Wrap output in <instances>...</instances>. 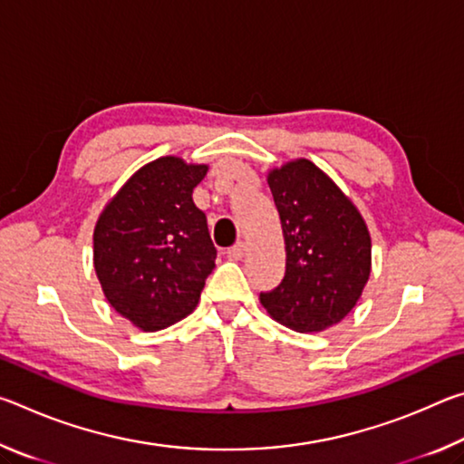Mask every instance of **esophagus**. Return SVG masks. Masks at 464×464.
Returning a JSON list of instances; mask_svg holds the SVG:
<instances>
[{"label":"esophagus","instance_id":"esophagus-1","mask_svg":"<svg viewBox=\"0 0 464 464\" xmlns=\"http://www.w3.org/2000/svg\"><path fill=\"white\" fill-rule=\"evenodd\" d=\"M243 254H246V243H243V241L235 243L233 247L227 249V257H231V260H241Z\"/></svg>","mask_w":464,"mask_h":464}]
</instances>
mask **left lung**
<instances>
[{
  "label": "left lung",
  "mask_w": 464,
  "mask_h": 464,
  "mask_svg": "<svg viewBox=\"0 0 464 464\" xmlns=\"http://www.w3.org/2000/svg\"><path fill=\"white\" fill-rule=\"evenodd\" d=\"M286 243V272L260 293L272 319L295 332L332 327L354 309L371 276V235L354 204L307 160L270 171Z\"/></svg>",
  "instance_id": "1"
}]
</instances>
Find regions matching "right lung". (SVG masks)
Segmentation results:
<instances>
[{
  "label": "right lung",
  "instance_id": "obj_1",
  "mask_svg": "<svg viewBox=\"0 0 464 464\" xmlns=\"http://www.w3.org/2000/svg\"><path fill=\"white\" fill-rule=\"evenodd\" d=\"M207 166L161 157L110 200L93 231V266L108 303L143 332L196 309L217 247L192 200Z\"/></svg>",
  "mask_w": 464,
  "mask_h": 464
}]
</instances>
